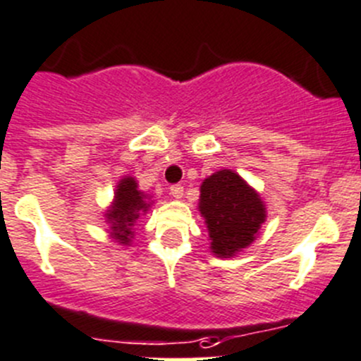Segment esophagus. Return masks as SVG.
<instances>
[{"label":"esophagus","mask_w":361,"mask_h":361,"mask_svg":"<svg viewBox=\"0 0 361 361\" xmlns=\"http://www.w3.org/2000/svg\"><path fill=\"white\" fill-rule=\"evenodd\" d=\"M171 194H173V197H176V200H180L181 196H183V185H180V183H174V185H171Z\"/></svg>","instance_id":"34e87169"}]
</instances>
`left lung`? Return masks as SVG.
<instances>
[{
	"mask_svg": "<svg viewBox=\"0 0 361 361\" xmlns=\"http://www.w3.org/2000/svg\"><path fill=\"white\" fill-rule=\"evenodd\" d=\"M200 210L207 219L212 251L217 257H233L247 247L265 221L258 194L233 171H219L201 185Z\"/></svg>",
	"mask_w": 361,
	"mask_h": 361,
	"instance_id": "1",
	"label": "left lung"
}]
</instances>
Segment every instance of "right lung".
<instances>
[{
    "label": "right lung",
    "instance_id": "obj_1",
    "mask_svg": "<svg viewBox=\"0 0 361 361\" xmlns=\"http://www.w3.org/2000/svg\"><path fill=\"white\" fill-rule=\"evenodd\" d=\"M149 204L140 190H137V183L133 178H124L116 192V203L112 210H109V221L112 224V231L116 240L128 244L131 238V226L135 219H139L142 212L147 210Z\"/></svg>",
    "mask_w": 361,
    "mask_h": 361
}]
</instances>
